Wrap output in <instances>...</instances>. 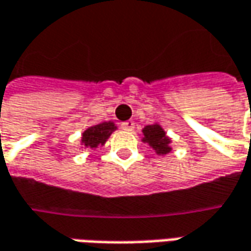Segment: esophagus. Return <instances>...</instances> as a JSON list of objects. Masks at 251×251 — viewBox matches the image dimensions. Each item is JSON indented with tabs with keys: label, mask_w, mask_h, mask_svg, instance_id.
Masks as SVG:
<instances>
[{
	"label": "esophagus",
	"mask_w": 251,
	"mask_h": 251,
	"mask_svg": "<svg viewBox=\"0 0 251 251\" xmlns=\"http://www.w3.org/2000/svg\"><path fill=\"white\" fill-rule=\"evenodd\" d=\"M121 127L126 130V132H132L134 129V122L133 121H126V122H122L121 124Z\"/></svg>",
	"instance_id": "esophagus-1"
}]
</instances>
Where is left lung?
<instances>
[{"instance_id":"1","label":"left lung","mask_w":251,"mask_h":251,"mask_svg":"<svg viewBox=\"0 0 251 251\" xmlns=\"http://www.w3.org/2000/svg\"><path fill=\"white\" fill-rule=\"evenodd\" d=\"M143 142L147 143L155 154L158 155H165L171 152V143L172 140L169 139L165 130L162 129L160 124H152V125H147L143 127Z\"/></svg>"}]
</instances>
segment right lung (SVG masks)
<instances>
[{
    "label": "right lung",
    "mask_w": 251,
    "mask_h": 251,
    "mask_svg": "<svg viewBox=\"0 0 251 251\" xmlns=\"http://www.w3.org/2000/svg\"><path fill=\"white\" fill-rule=\"evenodd\" d=\"M117 130V125L114 122H102L99 125H93L87 127L82 133V144L84 149H91L96 150L100 146H104L108 137L112 134V132Z\"/></svg>",
    "instance_id": "1"
}]
</instances>
